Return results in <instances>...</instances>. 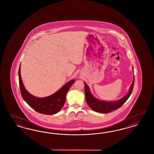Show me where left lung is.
Listing matches in <instances>:
<instances>
[{"label":"left lung","instance_id":"obj_1","mask_svg":"<svg viewBox=\"0 0 154 154\" xmlns=\"http://www.w3.org/2000/svg\"><path fill=\"white\" fill-rule=\"evenodd\" d=\"M134 84V79L129 88V92L126 95H125L124 97L116 101L107 102V101L100 100L97 98H95L94 95H92V94L91 93L89 86L85 82H84L85 98H86V102L89 105V107L95 112L103 113H107L109 112H112L113 111L116 110L119 108L121 107L123 105V104L128 100V99L129 98L133 91Z\"/></svg>","mask_w":154,"mask_h":154}]
</instances>
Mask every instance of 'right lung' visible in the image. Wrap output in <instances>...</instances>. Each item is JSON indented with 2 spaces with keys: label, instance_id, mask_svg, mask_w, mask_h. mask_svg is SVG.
Wrapping results in <instances>:
<instances>
[{
  "label": "right lung",
  "instance_id": "add662e5",
  "mask_svg": "<svg viewBox=\"0 0 154 154\" xmlns=\"http://www.w3.org/2000/svg\"><path fill=\"white\" fill-rule=\"evenodd\" d=\"M19 79L20 91L23 100L35 111L45 115H54L60 111L65 103L66 93L75 82V80H70L56 93L47 97L38 98L29 93L25 88L21 77L20 65Z\"/></svg>",
  "mask_w": 154,
  "mask_h": 154
}]
</instances>
